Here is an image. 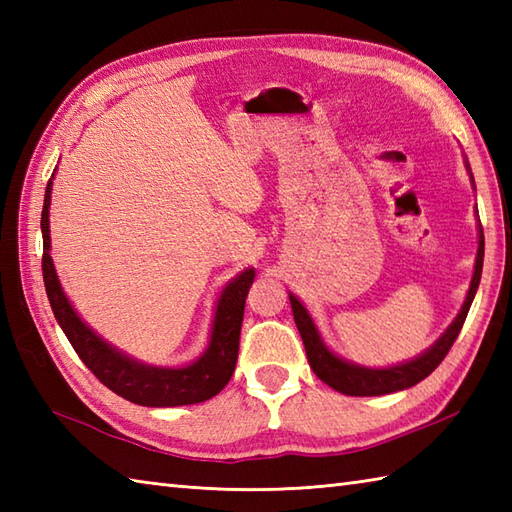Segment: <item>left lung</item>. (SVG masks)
<instances>
[{
	"instance_id": "obj_1",
	"label": "left lung",
	"mask_w": 512,
	"mask_h": 512,
	"mask_svg": "<svg viewBox=\"0 0 512 512\" xmlns=\"http://www.w3.org/2000/svg\"><path fill=\"white\" fill-rule=\"evenodd\" d=\"M482 264H484V231L480 226V246H477L475 273L471 279L469 295H466L460 314L449 325L447 332H444L427 352L420 354L418 358H413L409 363L385 367V369L361 367V365L347 363L343 358L332 354L321 341V334L308 314V310L303 308V303L295 295H290L292 314H295L297 330L301 334L303 345H306V354H308V363L312 367V372L317 374L325 385L341 391L345 396H383V394H394V391L418 385L420 380L427 378L433 369L444 361V356L449 354L451 345L455 343V339H458V334L466 321V314H469V308L477 292V286H480Z\"/></svg>"
}]
</instances>
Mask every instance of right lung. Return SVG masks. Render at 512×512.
<instances>
[{"label": "right lung", "mask_w": 512, "mask_h": 512, "mask_svg": "<svg viewBox=\"0 0 512 512\" xmlns=\"http://www.w3.org/2000/svg\"><path fill=\"white\" fill-rule=\"evenodd\" d=\"M50 193L52 178L48 180L41 211L43 284H46L54 319L90 372L114 394L143 407L195 405V402H204L220 394L235 372L246 295L255 279V270L246 268L242 275L228 281L222 290L220 299H217L209 347L198 361L184 367H154L138 363L118 352L116 347L107 345L99 334H94L79 319V314L74 312L68 297H65L50 257Z\"/></svg>", "instance_id": "right-lung-1"}]
</instances>
